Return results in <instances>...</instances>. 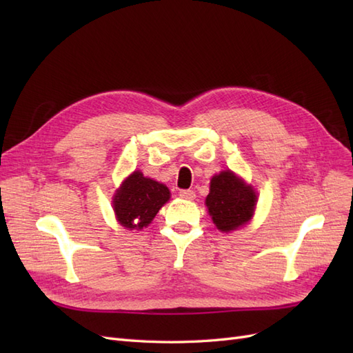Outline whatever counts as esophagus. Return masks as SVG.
Masks as SVG:
<instances>
[{"instance_id": "34e87169", "label": "esophagus", "mask_w": 353, "mask_h": 353, "mask_svg": "<svg viewBox=\"0 0 353 353\" xmlns=\"http://www.w3.org/2000/svg\"><path fill=\"white\" fill-rule=\"evenodd\" d=\"M179 196L183 199H187V200H194L196 193L193 190H179Z\"/></svg>"}]
</instances>
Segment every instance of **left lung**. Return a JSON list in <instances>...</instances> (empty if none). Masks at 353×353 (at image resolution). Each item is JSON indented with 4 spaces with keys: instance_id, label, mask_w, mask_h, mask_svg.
Masks as SVG:
<instances>
[{
    "instance_id": "1",
    "label": "left lung",
    "mask_w": 353,
    "mask_h": 353,
    "mask_svg": "<svg viewBox=\"0 0 353 353\" xmlns=\"http://www.w3.org/2000/svg\"><path fill=\"white\" fill-rule=\"evenodd\" d=\"M206 206L218 230L228 232L252 219L256 194L250 185H245L231 170H223L210 181Z\"/></svg>"
}]
</instances>
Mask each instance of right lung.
Segmentation results:
<instances>
[{
	"label": "right lung",
	"mask_w": 353,
	"mask_h": 353,
	"mask_svg": "<svg viewBox=\"0 0 353 353\" xmlns=\"http://www.w3.org/2000/svg\"><path fill=\"white\" fill-rule=\"evenodd\" d=\"M166 185L145 178L140 170L125 179L113 199L117 221L125 228H143L153 221L159 209L169 200Z\"/></svg>",
	"instance_id": "right-lung-1"
}]
</instances>
